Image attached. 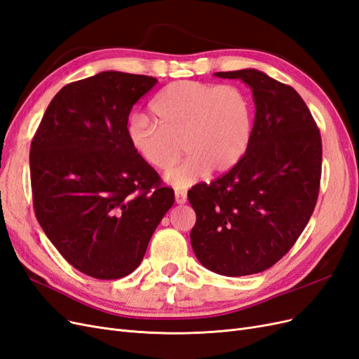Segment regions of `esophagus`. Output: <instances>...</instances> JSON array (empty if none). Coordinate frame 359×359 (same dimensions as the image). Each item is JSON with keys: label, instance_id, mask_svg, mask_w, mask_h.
<instances>
[{"label": "esophagus", "instance_id": "34e87169", "mask_svg": "<svg viewBox=\"0 0 359 359\" xmlns=\"http://www.w3.org/2000/svg\"><path fill=\"white\" fill-rule=\"evenodd\" d=\"M175 201L178 205H184L187 202V193L186 191H181V190H177L175 191Z\"/></svg>", "mask_w": 359, "mask_h": 359}]
</instances>
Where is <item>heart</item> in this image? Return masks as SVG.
<instances>
[{
	"instance_id": "heart-1",
	"label": "heart",
	"mask_w": 359,
	"mask_h": 359,
	"mask_svg": "<svg viewBox=\"0 0 359 359\" xmlns=\"http://www.w3.org/2000/svg\"><path fill=\"white\" fill-rule=\"evenodd\" d=\"M151 121L135 115L127 126L135 154L157 170H166L181 156L165 180L187 189L208 172L224 173L243 158L252 139L253 106L240 86L180 81L161 90L149 104ZM182 147H179V142Z\"/></svg>"
}]
</instances>
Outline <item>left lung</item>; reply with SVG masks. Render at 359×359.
Wrapping results in <instances>:
<instances>
[{
    "label": "left lung",
    "instance_id": "8db88e82",
    "mask_svg": "<svg viewBox=\"0 0 359 359\" xmlns=\"http://www.w3.org/2000/svg\"><path fill=\"white\" fill-rule=\"evenodd\" d=\"M253 93L255 124L243 158L189 190L193 252L212 273L241 277L277 264L297 243L319 196L322 139L292 86L256 69L217 72Z\"/></svg>",
    "mask_w": 359,
    "mask_h": 359
}]
</instances>
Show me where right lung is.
I'll return each instance as SVG.
<instances>
[{
    "label": "right lung",
    "instance_id": "right-lung-1",
    "mask_svg": "<svg viewBox=\"0 0 359 359\" xmlns=\"http://www.w3.org/2000/svg\"><path fill=\"white\" fill-rule=\"evenodd\" d=\"M156 78L107 70L61 88L29 149L32 203L50 243L81 273L123 278L140 265L175 193L127 139Z\"/></svg>",
    "mask_w": 359,
    "mask_h": 359
}]
</instances>
